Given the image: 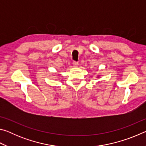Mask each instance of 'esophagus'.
I'll return each mask as SVG.
<instances>
[{
	"label": "esophagus",
	"instance_id": "esophagus-1",
	"mask_svg": "<svg viewBox=\"0 0 146 146\" xmlns=\"http://www.w3.org/2000/svg\"><path fill=\"white\" fill-rule=\"evenodd\" d=\"M73 65L75 66V67H77L78 66V62H76V61H73Z\"/></svg>",
	"mask_w": 146,
	"mask_h": 146
}]
</instances>
